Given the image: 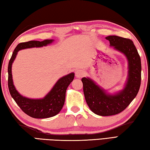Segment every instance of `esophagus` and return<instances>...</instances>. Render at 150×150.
<instances>
[{"instance_id":"1","label":"esophagus","mask_w":150,"mask_h":150,"mask_svg":"<svg viewBox=\"0 0 150 150\" xmlns=\"http://www.w3.org/2000/svg\"><path fill=\"white\" fill-rule=\"evenodd\" d=\"M84 72L81 69H77L75 71V76L77 78H81L84 77Z\"/></svg>"}]
</instances>
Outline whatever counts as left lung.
Instances as JSON below:
<instances>
[{
	"label": "left lung",
	"instance_id": "8db88e82",
	"mask_svg": "<svg viewBox=\"0 0 150 150\" xmlns=\"http://www.w3.org/2000/svg\"><path fill=\"white\" fill-rule=\"evenodd\" d=\"M110 46L128 60V76L122 90L110 93L89 77H83L86 101L92 112L100 116L114 115L124 110L137 95L141 81V61L133 41L116 35L106 37Z\"/></svg>",
	"mask_w": 150,
	"mask_h": 150
}]
</instances>
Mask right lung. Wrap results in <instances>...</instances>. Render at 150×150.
Here are the masks:
<instances>
[{
  "mask_svg": "<svg viewBox=\"0 0 150 150\" xmlns=\"http://www.w3.org/2000/svg\"><path fill=\"white\" fill-rule=\"evenodd\" d=\"M54 40L43 41L30 40L18 44L15 47L8 64V88L12 98L21 109L28 115L35 119H46L58 114L64 104L67 88L74 79L75 73L69 74L60 78L46 96L41 98H30L21 95L16 90L12 77V64L19 51L31 47H40L52 44Z\"/></svg>",
  "mask_w": 150,
  "mask_h": 150,
  "instance_id": "obj_1",
  "label": "right lung"
}]
</instances>
